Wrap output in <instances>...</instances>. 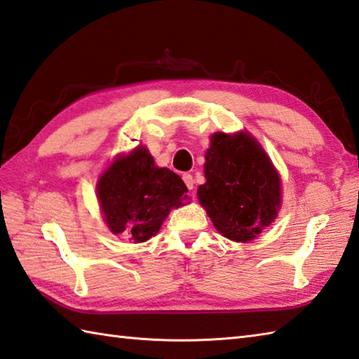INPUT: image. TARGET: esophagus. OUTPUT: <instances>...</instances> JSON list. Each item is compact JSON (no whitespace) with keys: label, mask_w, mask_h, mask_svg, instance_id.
<instances>
[{"label":"esophagus","mask_w":359,"mask_h":359,"mask_svg":"<svg viewBox=\"0 0 359 359\" xmlns=\"http://www.w3.org/2000/svg\"><path fill=\"white\" fill-rule=\"evenodd\" d=\"M182 180H184V182H186V186H187V189H189V190H192V189H194V184H195V181H194V175L184 173V175H182Z\"/></svg>","instance_id":"esophagus-1"}]
</instances>
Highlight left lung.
<instances>
[{
  "mask_svg": "<svg viewBox=\"0 0 359 359\" xmlns=\"http://www.w3.org/2000/svg\"><path fill=\"white\" fill-rule=\"evenodd\" d=\"M204 177L198 200L224 237L250 241L274 222L280 206V180L250 135L212 136Z\"/></svg>",
  "mask_w": 359,
  "mask_h": 359,
  "instance_id": "left-lung-1",
  "label": "left lung"
}]
</instances>
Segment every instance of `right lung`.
<instances>
[{"instance_id":"obj_1","label":"right lung","mask_w":359,"mask_h":359,"mask_svg":"<svg viewBox=\"0 0 359 359\" xmlns=\"http://www.w3.org/2000/svg\"><path fill=\"white\" fill-rule=\"evenodd\" d=\"M177 173L158 169L147 149L118 158L97 182V198L108 228L136 243L159 231L172 208L189 200Z\"/></svg>"}]
</instances>
